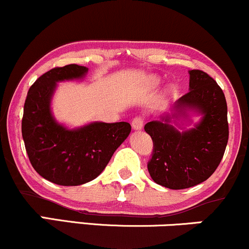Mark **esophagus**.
Listing matches in <instances>:
<instances>
[{
    "mask_svg": "<svg viewBox=\"0 0 249 249\" xmlns=\"http://www.w3.org/2000/svg\"><path fill=\"white\" fill-rule=\"evenodd\" d=\"M143 124H144V119H143L142 116H136V118H134L133 121H131L133 129L135 130H141L143 127Z\"/></svg>",
    "mask_w": 249,
    "mask_h": 249,
    "instance_id": "obj_1",
    "label": "esophagus"
}]
</instances>
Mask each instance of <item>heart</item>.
Masks as SVG:
<instances>
[{
    "instance_id": "1",
    "label": "heart",
    "mask_w": 249,
    "mask_h": 249,
    "mask_svg": "<svg viewBox=\"0 0 249 249\" xmlns=\"http://www.w3.org/2000/svg\"><path fill=\"white\" fill-rule=\"evenodd\" d=\"M160 80L159 78H156V77L149 78V84H150L151 87H156L157 85H160ZM169 92H171V89H169Z\"/></svg>"
}]
</instances>
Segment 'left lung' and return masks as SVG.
Returning <instances> with one entry per match:
<instances>
[{"instance_id": "left-lung-1", "label": "left lung", "mask_w": 249, "mask_h": 249, "mask_svg": "<svg viewBox=\"0 0 249 249\" xmlns=\"http://www.w3.org/2000/svg\"><path fill=\"white\" fill-rule=\"evenodd\" d=\"M189 73L190 90L176 102L174 116L191 108L203 114L199 124L180 133L169 124L170 115H164L144 125L154 144L149 174L155 183L171 190L188 189L206 180L220 164L229 141L223 89L204 71Z\"/></svg>"}]
</instances>
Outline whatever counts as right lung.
<instances>
[{"label":"right lung","instance_id":"right-lung-1","mask_svg":"<svg viewBox=\"0 0 249 249\" xmlns=\"http://www.w3.org/2000/svg\"><path fill=\"white\" fill-rule=\"evenodd\" d=\"M87 71L77 64L54 67L35 81L24 102L26 154L35 170L58 185H81L98 177L131 130L128 122H94L70 130L54 121L50 102L55 83L83 78Z\"/></svg>","mask_w":249,"mask_h":249}]
</instances>
